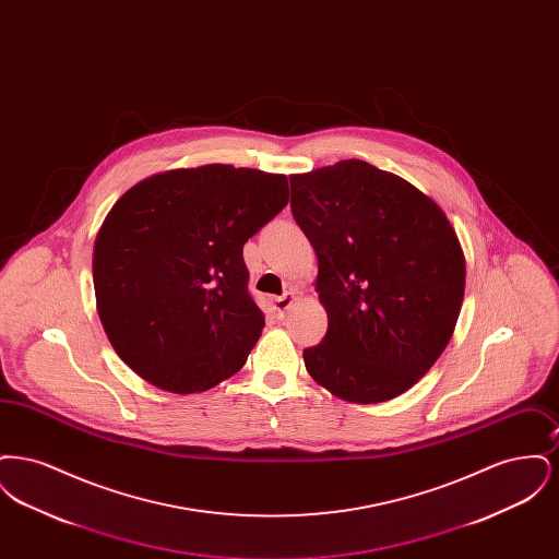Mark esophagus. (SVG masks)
Returning a JSON list of instances; mask_svg holds the SVG:
<instances>
[{
  "label": "esophagus",
  "mask_w": 559,
  "mask_h": 559,
  "mask_svg": "<svg viewBox=\"0 0 559 559\" xmlns=\"http://www.w3.org/2000/svg\"><path fill=\"white\" fill-rule=\"evenodd\" d=\"M295 299H297V297H295V293L293 292L283 293V295L274 297V299H272V306H274L276 314L283 317V314L292 308L293 304H295Z\"/></svg>",
  "instance_id": "1"
}]
</instances>
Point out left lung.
Instances as JSON below:
<instances>
[{"label":"left lung","instance_id":"obj_1","mask_svg":"<svg viewBox=\"0 0 559 559\" xmlns=\"http://www.w3.org/2000/svg\"><path fill=\"white\" fill-rule=\"evenodd\" d=\"M292 212L319 258L329 326L304 349L331 394L372 404L415 385L451 342L465 258L444 212L367 160L292 176Z\"/></svg>","mask_w":559,"mask_h":559}]
</instances>
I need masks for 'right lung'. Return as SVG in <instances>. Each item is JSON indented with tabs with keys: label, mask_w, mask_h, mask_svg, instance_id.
Returning <instances> with one entry per match:
<instances>
[{
	"label": "right lung",
	"mask_w": 559,
	"mask_h": 559,
	"mask_svg": "<svg viewBox=\"0 0 559 559\" xmlns=\"http://www.w3.org/2000/svg\"><path fill=\"white\" fill-rule=\"evenodd\" d=\"M287 201L285 176L213 163L146 178L112 205L92 272L108 342L133 372L192 394L239 371L266 324L242 245Z\"/></svg>",
	"instance_id": "obj_1"
}]
</instances>
